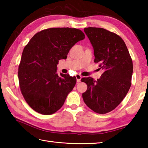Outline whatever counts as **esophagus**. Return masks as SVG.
<instances>
[{"label": "esophagus", "mask_w": 148, "mask_h": 148, "mask_svg": "<svg viewBox=\"0 0 148 148\" xmlns=\"http://www.w3.org/2000/svg\"><path fill=\"white\" fill-rule=\"evenodd\" d=\"M76 77L77 82H80V81H81V79H82V76H80L79 74H76Z\"/></svg>", "instance_id": "obj_1"}]
</instances>
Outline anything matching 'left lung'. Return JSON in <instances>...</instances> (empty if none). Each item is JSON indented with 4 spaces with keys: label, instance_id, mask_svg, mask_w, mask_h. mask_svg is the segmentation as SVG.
Returning <instances> with one entry per match:
<instances>
[{
    "label": "left lung",
    "instance_id": "8db88e82",
    "mask_svg": "<svg viewBox=\"0 0 148 148\" xmlns=\"http://www.w3.org/2000/svg\"><path fill=\"white\" fill-rule=\"evenodd\" d=\"M94 49L95 62L103 74L97 81L83 77L87 89L84 101L92 111L106 114L114 110L126 96L131 86L133 65L125 42L118 35L102 28L84 29Z\"/></svg>",
    "mask_w": 148,
    "mask_h": 148
}]
</instances>
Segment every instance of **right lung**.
<instances>
[{
	"instance_id": "obj_1",
	"label": "right lung",
	"mask_w": 148,
	"mask_h": 148,
	"mask_svg": "<svg viewBox=\"0 0 148 148\" xmlns=\"http://www.w3.org/2000/svg\"><path fill=\"white\" fill-rule=\"evenodd\" d=\"M85 38L82 31L69 27L43 30L24 47L19 65L21 92L30 107L38 113L51 115L64 104L76 83L75 76L57 73L61 59H66L70 49Z\"/></svg>"
}]
</instances>
